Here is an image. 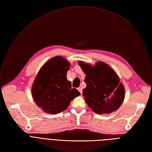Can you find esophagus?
<instances>
[{
    "mask_svg": "<svg viewBox=\"0 0 152 152\" xmlns=\"http://www.w3.org/2000/svg\"><path fill=\"white\" fill-rule=\"evenodd\" d=\"M78 90L79 91V92H80L81 94H82V91H83V90L81 87H78Z\"/></svg>",
    "mask_w": 152,
    "mask_h": 152,
    "instance_id": "obj_1",
    "label": "esophagus"
}]
</instances>
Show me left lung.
<instances>
[{
  "mask_svg": "<svg viewBox=\"0 0 152 152\" xmlns=\"http://www.w3.org/2000/svg\"><path fill=\"white\" fill-rule=\"evenodd\" d=\"M78 65L86 74L83 96L88 106L98 114L116 111L125 97L124 87L116 73L103 62H98L95 66L82 61Z\"/></svg>",
  "mask_w": 152,
  "mask_h": 152,
  "instance_id": "left-lung-1",
  "label": "left lung"
}]
</instances>
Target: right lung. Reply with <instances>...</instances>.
I'll return each instance as SVG.
<instances>
[{
  "mask_svg": "<svg viewBox=\"0 0 152 152\" xmlns=\"http://www.w3.org/2000/svg\"><path fill=\"white\" fill-rule=\"evenodd\" d=\"M70 63L61 56H56L44 64L33 82L32 96L42 111L56 114L64 111L71 101L80 95L72 88L67 80Z\"/></svg>",
  "mask_w": 152,
  "mask_h": 152,
  "instance_id": "right-lung-1",
  "label": "right lung"
}]
</instances>
